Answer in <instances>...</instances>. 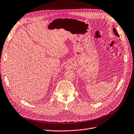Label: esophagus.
Instances as JSON below:
<instances>
[{
    "mask_svg": "<svg viewBox=\"0 0 134 134\" xmlns=\"http://www.w3.org/2000/svg\"><path fill=\"white\" fill-rule=\"evenodd\" d=\"M67 67H69V66H68V65H67ZM69 67H70V66H69Z\"/></svg>",
    "mask_w": 134,
    "mask_h": 134,
    "instance_id": "34e87169",
    "label": "esophagus"
}]
</instances>
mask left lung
Returning a JSON list of instances; mask_svg holds the SVG:
<instances>
[{"instance_id": "obj_1", "label": "left lung", "mask_w": 134, "mask_h": 134, "mask_svg": "<svg viewBox=\"0 0 134 134\" xmlns=\"http://www.w3.org/2000/svg\"><path fill=\"white\" fill-rule=\"evenodd\" d=\"M113 32H114V35H116L117 37H119V34H118L117 31H116V29L114 27H113Z\"/></svg>"}]
</instances>
